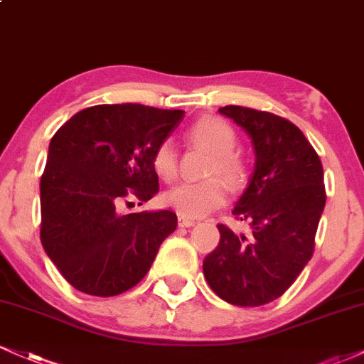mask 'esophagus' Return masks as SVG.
I'll return each mask as SVG.
<instances>
[{
  "instance_id": "34e87169",
  "label": "esophagus",
  "mask_w": 364,
  "mask_h": 364,
  "mask_svg": "<svg viewBox=\"0 0 364 364\" xmlns=\"http://www.w3.org/2000/svg\"><path fill=\"white\" fill-rule=\"evenodd\" d=\"M178 224H179V228H191V225H195V219H190V217H185V215H179Z\"/></svg>"
}]
</instances>
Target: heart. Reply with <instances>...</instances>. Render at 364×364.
<instances>
[{
    "label": "heart",
    "instance_id": "heart-1",
    "mask_svg": "<svg viewBox=\"0 0 364 364\" xmlns=\"http://www.w3.org/2000/svg\"><path fill=\"white\" fill-rule=\"evenodd\" d=\"M188 140L212 154L208 162V176H220L229 186L243 188L250 178L246 159L236 152L237 135L228 121L217 116H203L196 119L186 132ZM152 169L164 181H173L178 174V154L169 140H162L154 149ZM228 198L224 183L219 178H208L200 183H181L166 191L164 205L179 215L196 219L223 207Z\"/></svg>",
    "mask_w": 364,
    "mask_h": 364
}]
</instances>
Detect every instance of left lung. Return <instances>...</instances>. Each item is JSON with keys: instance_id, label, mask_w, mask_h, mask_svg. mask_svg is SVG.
I'll list each match as a JSON object with an SVG mask.
<instances>
[{"instance_id": "obj_1", "label": "left lung", "mask_w": 364, "mask_h": 364, "mask_svg": "<svg viewBox=\"0 0 364 364\" xmlns=\"http://www.w3.org/2000/svg\"><path fill=\"white\" fill-rule=\"evenodd\" d=\"M219 112L253 141V176L232 210L236 219L250 223L252 236L217 225L220 241L203 260V275L224 301L262 306L281 298L310 262L327 198L323 168L291 121L243 106H224Z\"/></svg>"}]
</instances>
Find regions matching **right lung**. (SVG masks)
Returning <instances> with one entry per match:
<instances>
[{
  "instance_id": "right-lung-1",
  "label": "right lung",
  "mask_w": 364,
  "mask_h": 364,
  "mask_svg": "<svg viewBox=\"0 0 364 364\" xmlns=\"http://www.w3.org/2000/svg\"><path fill=\"white\" fill-rule=\"evenodd\" d=\"M183 116L141 104H99L54 133L41 176V243L75 289L101 298L127 292L174 232V212L121 215L118 208L157 193L154 149Z\"/></svg>"
}]
</instances>
